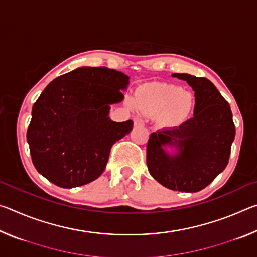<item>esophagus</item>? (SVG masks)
Listing matches in <instances>:
<instances>
[{"label": "esophagus", "instance_id": "34e87169", "mask_svg": "<svg viewBox=\"0 0 257 257\" xmlns=\"http://www.w3.org/2000/svg\"><path fill=\"white\" fill-rule=\"evenodd\" d=\"M145 123V121L141 116H136V118H134V124L135 125H143Z\"/></svg>", "mask_w": 257, "mask_h": 257}]
</instances>
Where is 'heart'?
Instances as JSON below:
<instances>
[{"label":"heart","mask_w":257,"mask_h":257,"mask_svg":"<svg viewBox=\"0 0 257 257\" xmlns=\"http://www.w3.org/2000/svg\"><path fill=\"white\" fill-rule=\"evenodd\" d=\"M136 105L141 111L156 112L164 110L168 121L176 122L186 118L194 105V98L188 92L171 84H151L139 89Z\"/></svg>","instance_id":"b5f03b06"}]
</instances>
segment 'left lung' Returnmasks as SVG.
Here are the masks:
<instances>
[{"mask_svg": "<svg viewBox=\"0 0 257 257\" xmlns=\"http://www.w3.org/2000/svg\"><path fill=\"white\" fill-rule=\"evenodd\" d=\"M195 92L194 116L179 127L163 128L150 135L146 162L151 176L171 190L196 193L208 186L229 162L236 135L229 103L204 77L173 73ZM176 145L175 157L162 146Z\"/></svg>", "mask_w": 257, "mask_h": 257, "instance_id": "8db88e82", "label": "left lung"}]
</instances>
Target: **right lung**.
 Returning <instances> with one entry per match:
<instances>
[{"label": "right lung", "mask_w": 257, "mask_h": 257, "mask_svg": "<svg viewBox=\"0 0 257 257\" xmlns=\"http://www.w3.org/2000/svg\"><path fill=\"white\" fill-rule=\"evenodd\" d=\"M129 77L105 67L78 68L46 86L35 102L27 130L36 170L62 188L84 186L102 175L112 145L133 129L114 122L110 104L123 99Z\"/></svg>", "instance_id": "right-lung-1"}]
</instances>
